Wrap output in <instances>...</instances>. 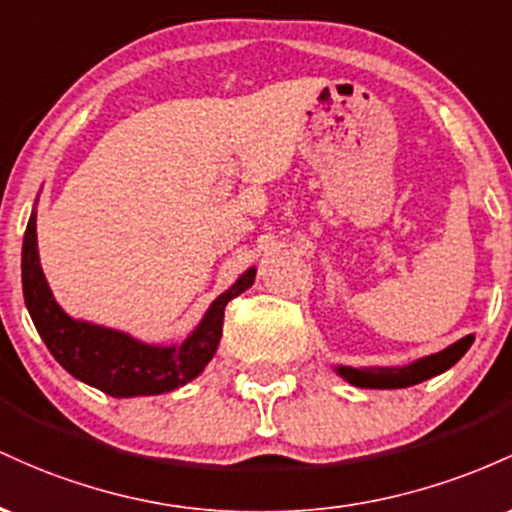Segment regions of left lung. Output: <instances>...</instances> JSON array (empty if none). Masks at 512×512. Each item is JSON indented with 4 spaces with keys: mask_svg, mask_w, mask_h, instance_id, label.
<instances>
[{
    "mask_svg": "<svg viewBox=\"0 0 512 512\" xmlns=\"http://www.w3.org/2000/svg\"><path fill=\"white\" fill-rule=\"evenodd\" d=\"M474 343V336H464L462 341L452 343L450 348L440 350V353L428 355V358L416 360V363L406 367H365V370H355V367H336L338 375L343 380L353 384V387L363 389H404L411 384L426 382L430 377L440 375V372L450 370L452 365L467 353L469 346Z\"/></svg>",
    "mask_w": 512,
    "mask_h": 512,
    "instance_id": "left-lung-1",
    "label": "left lung"
}]
</instances>
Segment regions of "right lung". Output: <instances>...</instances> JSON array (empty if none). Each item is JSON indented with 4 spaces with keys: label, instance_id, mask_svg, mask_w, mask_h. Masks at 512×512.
Returning <instances> with one entry per match:
<instances>
[{
    "label": "right lung",
    "instance_id": "add662e5",
    "mask_svg": "<svg viewBox=\"0 0 512 512\" xmlns=\"http://www.w3.org/2000/svg\"><path fill=\"white\" fill-rule=\"evenodd\" d=\"M254 278L256 271L249 268L237 283L210 304L203 321L179 346H149L123 331L77 321L62 312L40 271L36 212L28 220L24 251H21L24 300L45 346L72 377L118 399L164 394L195 380L210 363L220 343L227 302L251 287Z\"/></svg>",
    "mask_w": 512,
    "mask_h": 512
}]
</instances>
